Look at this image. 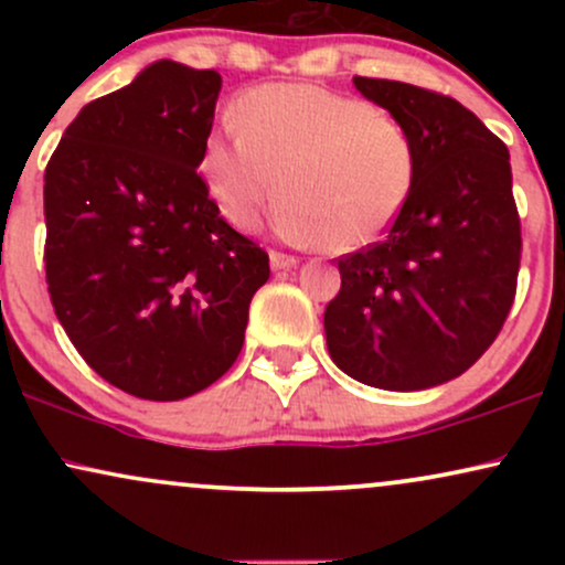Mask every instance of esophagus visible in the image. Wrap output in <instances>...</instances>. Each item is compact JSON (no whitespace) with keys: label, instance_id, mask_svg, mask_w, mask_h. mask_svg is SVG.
I'll use <instances>...</instances> for the list:
<instances>
[{"label":"esophagus","instance_id":"obj_1","mask_svg":"<svg viewBox=\"0 0 565 565\" xmlns=\"http://www.w3.org/2000/svg\"><path fill=\"white\" fill-rule=\"evenodd\" d=\"M297 257L291 255H284V252H270V268L274 270H289V268H297Z\"/></svg>","mask_w":565,"mask_h":565}]
</instances>
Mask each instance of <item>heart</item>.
I'll use <instances>...</instances> for the list:
<instances>
[{
    "mask_svg": "<svg viewBox=\"0 0 565 565\" xmlns=\"http://www.w3.org/2000/svg\"><path fill=\"white\" fill-rule=\"evenodd\" d=\"M201 142L199 170L220 215L252 231L276 196L287 242L353 252L377 242L412 199L417 142L398 116L319 84H263Z\"/></svg>",
    "mask_w": 565,
    "mask_h": 565,
    "instance_id": "1",
    "label": "heart"
}]
</instances>
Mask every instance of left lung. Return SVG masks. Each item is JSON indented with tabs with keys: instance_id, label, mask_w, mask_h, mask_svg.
<instances>
[{
	"instance_id": "1",
	"label": "left lung",
	"mask_w": 565,
	"mask_h": 565,
	"mask_svg": "<svg viewBox=\"0 0 565 565\" xmlns=\"http://www.w3.org/2000/svg\"><path fill=\"white\" fill-rule=\"evenodd\" d=\"M419 153L412 199L382 242L340 257L329 355L380 391H425L476 364L515 300L521 220L508 146L454 97L353 76Z\"/></svg>"
}]
</instances>
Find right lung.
<instances>
[{"instance_id":"obj_1","label":"right lung","mask_w":565,"mask_h":565,"mask_svg":"<svg viewBox=\"0 0 565 565\" xmlns=\"http://www.w3.org/2000/svg\"><path fill=\"white\" fill-rule=\"evenodd\" d=\"M220 87L212 68L151 63L82 108L44 172L57 321L103 380L146 401L223 377L270 276L196 172Z\"/></svg>"}]
</instances>
